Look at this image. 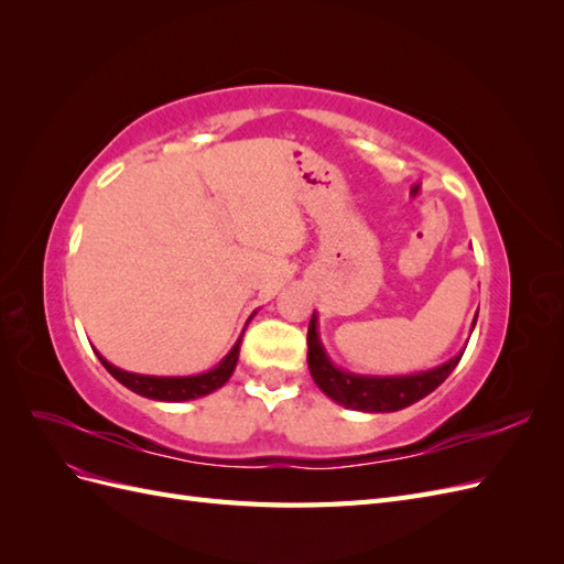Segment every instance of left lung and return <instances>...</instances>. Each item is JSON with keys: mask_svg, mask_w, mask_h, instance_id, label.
Instances as JSON below:
<instances>
[{"mask_svg": "<svg viewBox=\"0 0 564 564\" xmlns=\"http://www.w3.org/2000/svg\"><path fill=\"white\" fill-rule=\"evenodd\" d=\"M475 322H477V315L473 319V327ZM460 355L464 352H458L449 362L440 365L435 369L409 373V377H360V373H350L334 367V362L329 360L327 352H324L319 344L315 315L308 327V367L317 388L334 402L344 404L348 409H357V412H369V414L398 412V409L419 402L449 377L454 367L458 365Z\"/></svg>", "mask_w": 564, "mask_h": 564, "instance_id": "8db88e82", "label": "left lung"}]
</instances>
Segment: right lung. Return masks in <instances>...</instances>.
Returning <instances> with one entry per match:
<instances>
[{"instance_id":"add662e5","label":"right lung","mask_w":564,"mask_h":564,"mask_svg":"<svg viewBox=\"0 0 564 564\" xmlns=\"http://www.w3.org/2000/svg\"><path fill=\"white\" fill-rule=\"evenodd\" d=\"M240 344H242V336L237 338L232 350L214 369L204 371V373H195V377H145V373L124 371V369L110 365L108 360L100 357V352H96V355H98V360L104 362V367L112 373V377L122 386H127L129 390H133L135 395L160 400V402H185V400L209 395V392L218 390L232 377L237 357H240Z\"/></svg>"}]
</instances>
